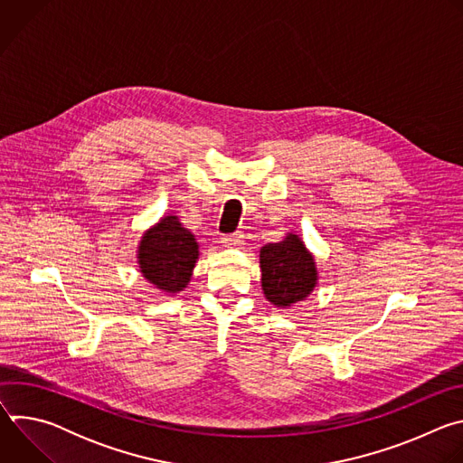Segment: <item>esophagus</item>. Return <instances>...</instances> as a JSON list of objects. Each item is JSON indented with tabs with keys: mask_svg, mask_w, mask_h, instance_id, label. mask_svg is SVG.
Masks as SVG:
<instances>
[{
	"mask_svg": "<svg viewBox=\"0 0 463 463\" xmlns=\"http://www.w3.org/2000/svg\"><path fill=\"white\" fill-rule=\"evenodd\" d=\"M222 243H223L225 247H238V245L243 243V234H240V232L225 234V236H222Z\"/></svg>",
	"mask_w": 463,
	"mask_h": 463,
	"instance_id": "1",
	"label": "esophagus"
}]
</instances>
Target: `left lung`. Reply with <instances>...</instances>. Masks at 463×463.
<instances>
[{"mask_svg":"<svg viewBox=\"0 0 463 463\" xmlns=\"http://www.w3.org/2000/svg\"><path fill=\"white\" fill-rule=\"evenodd\" d=\"M261 289L277 307L304 300L317 284V268L311 252L297 234L260 249Z\"/></svg>","mask_w":463,"mask_h":463,"instance_id":"left-lung-1","label":"left lung"}]
</instances>
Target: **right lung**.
<instances>
[{
    "instance_id": "obj_1",
    "label": "right lung",
    "mask_w": 463,
    "mask_h": 463,
    "mask_svg": "<svg viewBox=\"0 0 463 463\" xmlns=\"http://www.w3.org/2000/svg\"><path fill=\"white\" fill-rule=\"evenodd\" d=\"M197 249L194 234L179 223L177 216H165L141 240L137 254L141 273L165 293L183 291L200 256Z\"/></svg>"
}]
</instances>
